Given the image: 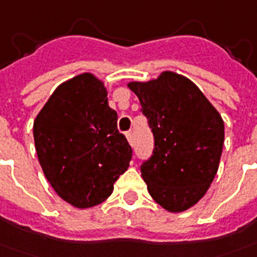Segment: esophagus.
Here are the masks:
<instances>
[{"mask_svg":"<svg viewBox=\"0 0 257 257\" xmlns=\"http://www.w3.org/2000/svg\"><path fill=\"white\" fill-rule=\"evenodd\" d=\"M125 136H126V139H128L129 144H133V133L129 131V132L125 133Z\"/></svg>","mask_w":257,"mask_h":257,"instance_id":"1","label":"esophagus"}]
</instances>
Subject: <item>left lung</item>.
I'll return each instance as SVG.
<instances>
[{
    "label": "left lung",
    "instance_id": "left-lung-1",
    "mask_svg": "<svg viewBox=\"0 0 257 257\" xmlns=\"http://www.w3.org/2000/svg\"><path fill=\"white\" fill-rule=\"evenodd\" d=\"M154 133L152 156L142 176L151 197L171 213L198 202L214 179L224 147V121L186 76L164 71L156 79L131 82Z\"/></svg>",
    "mask_w": 257,
    "mask_h": 257
}]
</instances>
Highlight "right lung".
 <instances>
[{"instance_id": "obj_1", "label": "right lung", "mask_w": 257, "mask_h": 257, "mask_svg": "<svg viewBox=\"0 0 257 257\" xmlns=\"http://www.w3.org/2000/svg\"><path fill=\"white\" fill-rule=\"evenodd\" d=\"M33 137L47 181L79 209L110 197L132 159L103 82L89 72L56 87L33 122Z\"/></svg>"}]
</instances>
